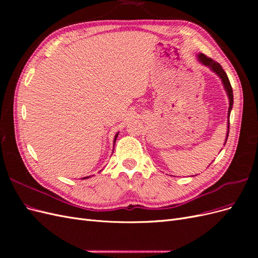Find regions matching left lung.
Returning a JSON list of instances; mask_svg holds the SVG:
<instances>
[{
    "label": "left lung",
    "mask_w": 258,
    "mask_h": 258,
    "mask_svg": "<svg viewBox=\"0 0 258 258\" xmlns=\"http://www.w3.org/2000/svg\"><path fill=\"white\" fill-rule=\"evenodd\" d=\"M198 57H199V60L202 62V63H204L205 66H208L209 68H211V70H213V71L222 79V82L225 86V89H226V91H227V95H228V98H229V108H228V117H229L231 107H232V103H233V95H232V88H231V85H230V82L228 80L227 74H226V72L223 70L222 66L218 63V62L214 61L213 59L209 58L208 56H206V54L200 53ZM228 134H229V120H228L227 138H228ZM226 140H227V139H226Z\"/></svg>",
    "instance_id": "1"
}]
</instances>
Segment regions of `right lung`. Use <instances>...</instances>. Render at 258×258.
<instances>
[{"label": "right lung", "mask_w": 258, "mask_h": 258, "mask_svg": "<svg viewBox=\"0 0 258 258\" xmlns=\"http://www.w3.org/2000/svg\"><path fill=\"white\" fill-rule=\"evenodd\" d=\"M117 136H118V134H117V135L115 136V139H114V144H115V141H116V139H117ZM88 177H90V176H86V177H84V178H88Z\"/></svg>", "instance_id": "add662e5"}]
</instances>
